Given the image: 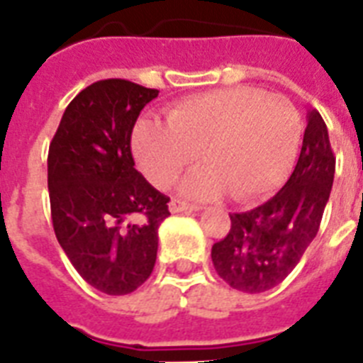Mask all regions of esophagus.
<instances>
[{"label": "esophagus", "mask_w": 363, "mask_h": 363, "mask_svg": "<svg viewBox=\"0 0 363 363\" xmlns=\"http://www.w3.org/2000/svg\"><path fill=\"white\" fill-rule=\"evenodd\" d=\"M168 210L172 211V213H182V211H199L200 206L189 204V202H184V200H179V199H170V202H168Z\"/></svg>", "instance_id": "1"}]
</instances>
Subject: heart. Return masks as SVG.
Instances as JSON below:
<instances>
[{
	"instance_id": "heart-1",
	"label": "heart",
	"mask_w": 363,
	"mask_h": 363,
	"mask_svg": "<svg viewBox=\"0 0 363 363\" xmlns=\"http://www.w3.org/2000/svg\"><path fill=\"white\" fill-rule=\"evenodd\" d=\"M296 106L281 95L236 86L191 95L168 112V123L142 120L133 150L142 172L167 189L199 161L210 167L184 184L193 199L232 193L251 204L283 185L296 163L301 140Z\"/></svg>"
}]
</instances>
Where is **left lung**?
<instances>
[{
	"label": "left lung",
	"instance_id": "obj_1",
	"mask_svg": "<svg viewBox=\"0 0 363 363\" xmlns=\"http://www.w3.org/2000/svg\"><path fill=\"white\" fill-rule=\"evenodd\" d=\"M333 172L335 155L326 123L309 108L300 157L289 182L268 202L230 213V230L213 243L211 260L219 277L249 294L279 285L317 236Z\"/></svg>",
	"mask_w": 363,
	"mask_h": 363
}]
</instances>
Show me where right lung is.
<instances>
[{"label":"right lung","mask_w":363,"mask_h":363,"mask_svg":"<svg viewBox=\"0 0 363 363\" xmlns=\"http://www.w3.org/2000/svg\"><path fill=\"white\" fill-rule=\"evenodd\" d=\"M157 89L123 78L82 89L48 150L54 232L80 277L110 296L136 291L157 259L168 196L135 168L131 135Z\"/></svg>","instance_id":"1"}]
</instances>
